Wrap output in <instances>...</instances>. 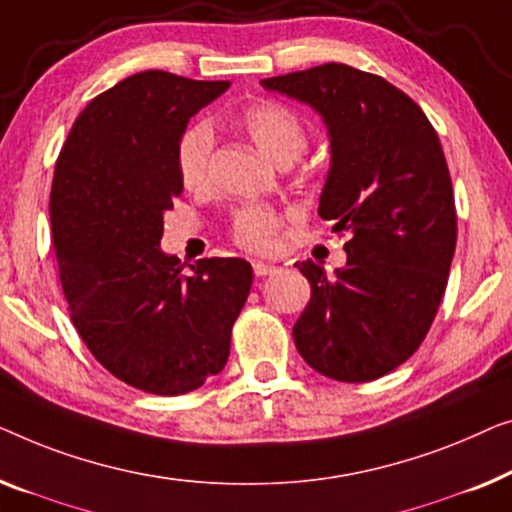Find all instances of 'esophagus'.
I'll return each instance as SVG.
<instances>
[{
  "mask_svg": "<svg viewBox=\"0 0 512 512\" xmlns=\"http://www.w3.org/2000/svg\"><path fill=\"white\" fill-rule=\"evenodd\" d=\"M276 269L278 266H273V264H266V262H253V271H255V276H269V273H276Z\"/></svg>",
  "mask_w": 512,
  "mask_h": 512,
  "instance_id": "1",
  "label": "esophagus"
}]
</instances>
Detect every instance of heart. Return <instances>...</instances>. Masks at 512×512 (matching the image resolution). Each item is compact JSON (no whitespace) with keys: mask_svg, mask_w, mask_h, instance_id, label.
Instances as JSON below:
<instances>
[{"mask_svg":"<svg viewBox=\"0 0 512 512\" xmlns=\"http://www.w3.org/2000/svg\"><path fill=\"white\" fill-rule=\"evenodd\" d=\"M241 125L262 153L276 164L294 162L304 153L308 134L304 120L290 106L278 102H259L243 111ZM213 127L208 122H194L183 132L178 143V171L185 187L197 190L208 181V164L213 153ZM280 218L266 206L248 204L234 213V239L243 248L269 250L276 241Z\"/></svg>","mask_w":512,"mask_h":512,"instance_id":"1","label":"heart"}]
</instances>
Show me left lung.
Returning <instances> with one entry per match:
<instances>
[{"label": "left lung", "mask_w": 512, "mask_h": 512, "mask_svg": "<svg viewBox=\"0 0 512 512\" xmlns=\"http://www.w3.org/2000/svg\"><path fill=\"white\" fill-rule=\"evenodd\" d=\"M262 88L322 115L331 160L318 213L350 234L334 276L297 262L311 301L294 343L322 376L376 380L420 348L448 285L457 213L441 141L413 99L348 64L273 76Z\"/></svg>", "instance_id": "8db88e82"}]
</instances>
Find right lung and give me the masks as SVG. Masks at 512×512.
Returning a JSON list of instances; mask_svg holds the SVG:
<instances>
[{
  "mask_svg": "<svg viewBox=\"0 0 512 512\" xmlns=\"http://www.w3.org/2000/svg\"><path fill=\"white\" fill-rule=\"evenodd\" d=\"M229 88L143 71L92 99L55 164L50 227L71 322L97 362L136 390L178 397L225 369L253 285L241 257L190 264L160 248L181 197L187 122Z\"/></svg>",
  "mask_w": 512,
  "mask_h": 512,
  "instance_id": "add662e5",
  "label": "right lung"
}]
</instances>
